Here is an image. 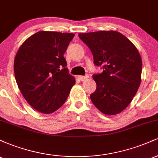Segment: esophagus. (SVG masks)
Instances as JSON below:
<instances>
[{
  "instance_id": "34e87169",
  "label": "esophagus",
  "mask_w": 158,
  "mask_h": 158,
  "mask_svg": "<svg viewBox=\"0 0 158 158\" xmlns=\"http://www.w3.org/2000/svg\"><path fill=\"white\" fill-rule=\"evenodd\" d=\"M88 78H89V76H88V75L79 76V80H81V81H85V80H87V79H88Z\"/></svg>"
}]
</instances>
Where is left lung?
Listing matches in <instances>:
<instances>
[{
	"instance_id": "1",
	"label": "left lung",
	"mask_w": 158,
	"mask_h": 158,
	"mask_svg": "<svg viewBox=\"0 0 158 158\" xmlns=\"http://www.w3.org/2000/svg\"><path fill=\"white\" fill-rule=\"evenodd\" d=\"M79 37L94 56L102 73L94 74L97 88L90 97L93 104L107 115H114L126 108L141 82L142 59L129 39L114 30L79 33Z\"/></svg>"
}]
</instances>
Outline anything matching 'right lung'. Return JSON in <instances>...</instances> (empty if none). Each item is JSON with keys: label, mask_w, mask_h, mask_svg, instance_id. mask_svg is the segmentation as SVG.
I'll return each mask as SVG.
<instances>
[{"label": "right lung", "mask_w": 158, "mask_h": 158, "mask_svg": "<svg viewBox=\"0 0 158 158\" xmlns=\"http://www.w3.org/2000/svg\"><path fill=\"white\" fill-rule=\"evenodd\" d=\"M73 33L40 31L18 50L14 73L23 97L43 114L56 111L68 99L76 80L64 57Z\"/></svg>", "instance_id": "right-lung-1"}]
</instances>
